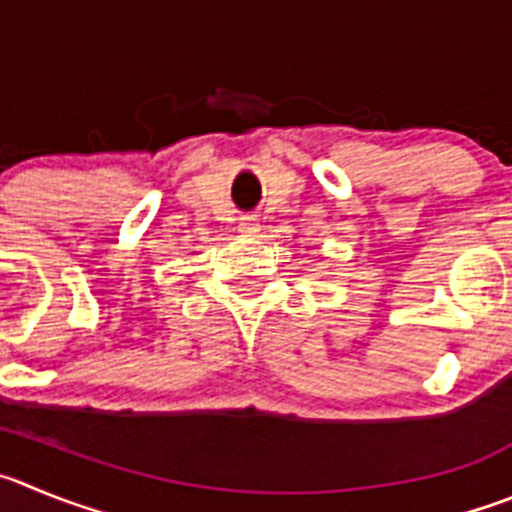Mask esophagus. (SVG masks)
Here are the masks:
<instances>
[{
  "instance_id": "esophagus-1",
  "label": "esophagus",
  "mask_w": 512,
  "mask_h": 512,
  "mask_svg": "<svg viewBox=\"0 0 512 512\" xmlns=\"http://www.w3.org/2000/svg\"><path fill=\"white\" fill-rule=\"evenodd\" d=\"M237 229H240L242 234H247V237H252V234L260 232V222H257L255 214H242L240 224H237Z\"/></svg>"
}]
</instances>
